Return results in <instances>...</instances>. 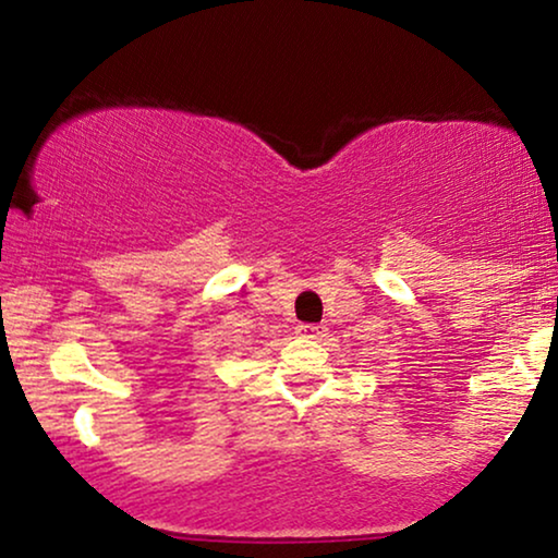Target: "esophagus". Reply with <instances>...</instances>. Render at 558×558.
<instances>
[{"label": "esophagus", "mask_w": 558, "mask_h": 558, "mask_svg": "<svg viewBox=\"0 0 558 558\" xmlns=\"http://www.w3.org/2000/svg\"><path fill=\"white\" fill-rule=\"evenodd\" d=\"M296 335H300V338H307V340H317V338H323L325 335V327L323 325H296Z\"/></svg>", "instance_id": "34e87169"}]
</instances>
